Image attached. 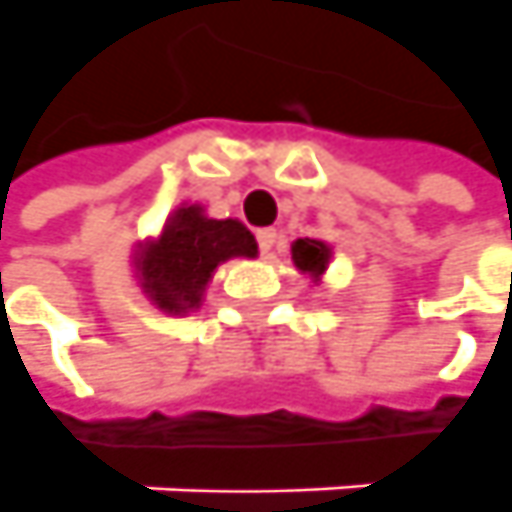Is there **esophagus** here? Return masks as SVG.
I'll return each instance as SVG.
<instances>
[{
  "instance_id": "esophagus-1",
  "label": "esophagus",
  "mask_w": 512,
  "mask_h": 512,
  "mask_svg": "<svg viewBox=\"0 0 512 512\" xmlns=\"http://www.w3.org/2000/svg\"><path fill=\"white\" fill-rule=\"evenodd\" d=\"M276 236H279V233L273 231V228H262V231L256 233V242H259V250H262L264 259H267L270 253H273V245H276Z\"/></svg>"
}]
</instances>
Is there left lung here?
I'll use <instances>...</instances> for the list:
<instances>
[{
	"instance_id": "obj_1",
	"label": "left lung",
	"mask_w": 512,
	"mask_h": 512,
	"mask_svg": "<svg viewBox=\"0 0 512 512\" xmlns=\"http://www.w3.org/2000/svg\"><path fill=\"white\" fill-rule=\"evenodd\" d=\"M290 253H293V264L301 273H307L310 279H321L324 276L329 256H332L329 245H324L321 239H296Z\"/></svg>"
}]
</instances>
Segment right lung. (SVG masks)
<instances>
[{
    "label": "right lung",
    "instance_id": "right-lung-1",
    "mask_svg": "<svg viewBox=\"0 0 512 512\" xmlns=\"http://www.w3.org/2000/svg\"><path fill=\"white\" fill-rule=\"evenodd\" d=\"M256 253L259 245L239 219H211L200 205H183L157 239L140 245L135 267L143 293L163 312L183 315L200 307L219 264Z\"/></svg>",
    "mask_w": 512,
    "mask_h": 512
}]
</instances>
